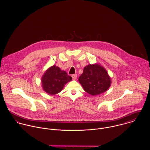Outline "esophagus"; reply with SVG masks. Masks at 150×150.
I'll return each instance as SVG.
<instances>
[{"label":"esophagus","mask_w":150,"mask_h":150,"mask_svg":"<svg viewBox=\"0 0 150 150\" xmlns=\"http://www.w3.org/2000/svg\"><path fill=\"white\" fill-rule=\"evenodd\" d=\"M71 77H72V78H73V80H76L77 79V74H73V75L71 76Z\"/></svg>","instance_id":"34e87169"}]
</instances>
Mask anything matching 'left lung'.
<instances>
[{"mask_svg": "<svg viewBox=\"0 0 150 150\" xmlns=\"http://www.w3.org/2000/svg\"><path fill=\"white\" fill-rule=\"evenodd\" d=\"M79 81L86 92L92 96L105 92L111 84L106 70L99 64L86 65Z\"/></svg>", "mask_w": 150, "mask_h": 150, "instance_id": "obj_1", "label": "left lung"}]
</instances>
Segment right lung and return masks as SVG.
<instances>
[{
  "instance_id": "right-lung-1",
  "label": "right lung",
  "mask_w": 150,
  "mask_h": 150,
  "mask_svg": "<svg viewBox=\"0 0 150 150\" xmlns=\"http://www.w3.org/2000/svg\"><path fill=\"white\" fill-rule=\"evenodd\" d=\"M72 77L55 65L50 67L44 72L42 77L43 90L49 95H54L60 92L64 85L70 82Z\"/></svg>"
}]
</instances>
